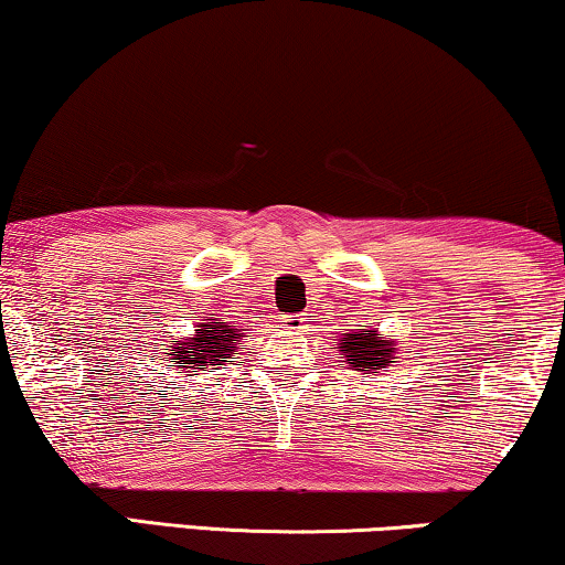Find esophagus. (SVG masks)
<instances>
[{
  "mask_svg": "<svg viewBox=\"0 0 565 565\" xmlns=\"http://www.w3.org/2000/svg\"><path fill=\"white\" fill-rule=\"evenodd\" d=\"M282 327L290 329V331H300L306 327V316L303 313H290V316H282Z\"/></svg>",
  "mask_w": 565,
  "mask_h": 565,
  "instance_id": "1",
  "label": "esophagus"
}]
</instances>
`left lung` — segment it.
<instances>
[{
  "instance_id": "obj_1",
  "label": "left lung",
  "mask_w": 565,
  "mask_h": 565,
  "mask_svg": "<svg viewBox=\"0 0 565 565\" xmlns=\"http://www.w3.org/2000/svg\"><path fill=\"white\" fill-rule=\"evenodd\" d=\"M337 344V352L342 354L347 365L360 373H370V370L381 373L398 360V344L375 329H350L339 337Z\"/></svg>"
}]
</instances>
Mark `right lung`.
Wrapping results in <instances>:
<instances>
[{
	"label": "right lung",
	"instance_id": "right-lung-1",
	"mask_svg": "<svg viewBox=\"0 0 565 565\" xmlns=\"http://www.w3.org/2000/svg\"><path fill=\"white\" fill-rule=\"evenodd\" d=\"M244 331L246 329L228 327V321H221L215 313L203 316L190 337H180L169 347L164 360L169 367L188 375H200V370L213 373V370H221V365L234 360Z\"/></svg>",
	"mask_w": 565,
	"mask_h": 565
}]
</instances>
